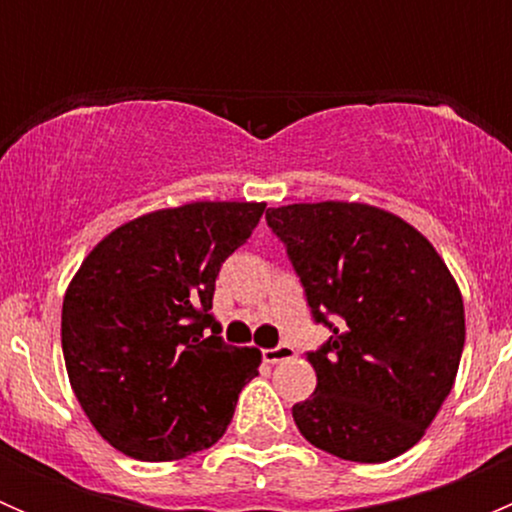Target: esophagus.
Wrapping results in <instances>:
<instances>
[{"label":"esophagus","mask_w":512,"mask_h":512,"mask_svg":"<svg viewBox=\"0 0 512 512\" xmlns=\"http://www.w3.org/2000/svg\"><path fill=\"white\" fill-rule=\"evenodd\" d=\"M297 356L294 352V347H289V344H280V347H272V349H265L262 352V361L265 364H280V361H289Z\"/></svg>","instance_id":"obj_1"}]
</instances>
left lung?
<instances>
[{
	"mask_svg": "<svg viewBox=\"0 0 512 512\" xmlns=\"http://www.w3.org/2000/svg\"><path fill=\"white\" fill-rule=\"evenodd\" d=\"M309 314L332 337L307 361L317 389L292 406L312 446L384 463L421 441L451 394L466 342L463 299L431 242L359 203L270 208Z\"/></svg>",
	"mask_w": 512,
	"mask_h": 512,
	"instance_id": "8db88e82",
	"label": "left lung"
}]
</instances>
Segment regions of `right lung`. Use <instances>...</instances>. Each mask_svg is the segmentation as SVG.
Wrapping results in <instances>:
<instances>
[{"instance_id": "add662e5", "label": "right lung", "mask_w": 512, "mask_h": 512, "mask_svg": "<svg viewBox=\"0 0 512 512\" xmlns=\"http://www.w3.org/2000/svg\"><path fill=\"white\" fill-rule=\"evenodd\" d=\"M265 203H190L113 230L86 257L61 309V349L81 409L136 461L210 448L260 352L225 344L213 317L220 267Z\"/></svg>"}]
</instances>
